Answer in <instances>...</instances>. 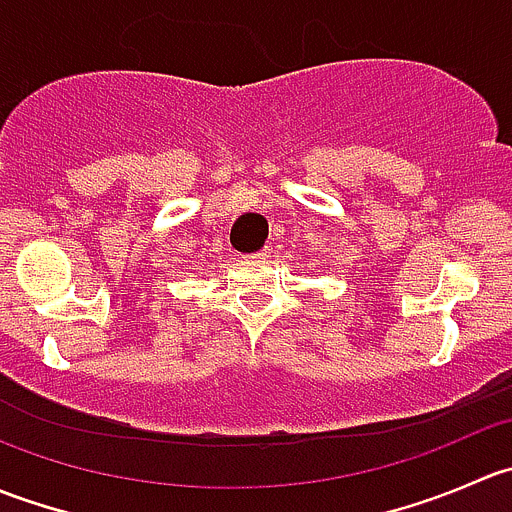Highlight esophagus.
<instances>
[{
    "instance_id": "34e87169",
    "label": "esophagus",
    "mask_w": 512,
    "mask_h": 512,
    "mask_svg": "<svg viewBox=\"0 0 512 512\" xmlns=\"http://www.w3.org/2000/svg\"><path fill=\"white\" fill-rule=\"evenodd\" d=\"M250 257H252V260H267V257H270V250L265 247V250L255 252V255H250Z\"/></svg>"
}]
</instances>
